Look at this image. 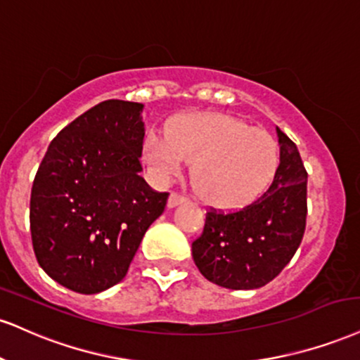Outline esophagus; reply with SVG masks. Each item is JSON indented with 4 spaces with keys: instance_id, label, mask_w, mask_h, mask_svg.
<instances>
[{
    "instance_id": "obj_1",
    "label": "esophagus",
    "mask_w": 360,
    "mask_h": 360,
    "mask_svg": "<svg viewBox=\"0 0 360 360\" xmlns=\"http://www.w3.org/2000/svg\"><path fill=\"white\" fill-rule=\"evenodd\" d=\"M186 198L183 194H177V193H171V196L167 199V207H176L177 205H181V202H184Z\"/></svg>"
}]
</instances>
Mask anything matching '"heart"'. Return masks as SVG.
<instances>
[{"instance_id": "b5f03b06", "label": "heart", "mask_w": 360, "mask_h": 360, "mask_svg": "<svg viewBox=\"0 0 360 360\" xmlns=\"http://www.w3.org/2000/svg\"><path fill=\"white\" fill-rule=\"evenodd\" d=\"M194 161L198 193L214 206L248 202L270 183L278 146L270 134L223 114H186L166 131H150L144 162L159 183H167Z\"/></svg>"}]
</instances>
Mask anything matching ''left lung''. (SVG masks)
Returning a JSON list of instances; mask_svg holds the SVG:
<instances>
[{"label": "left lung", "instance_id": "obj_1", "mask_svg": "<svg viewBox=\"0 0 360 360\" xmlns=\"http://www.w3.org/2000/svg\"><path fill=\"white\" fill-rule=\"evenodd\" d=\"M280 164L262 196L238 211L211 210L193 259L219 287L253 290L288 265L302 243L307 218V171L297 146L276 127Z\"/></svg>", "mask_w": 360, "mask_h": 360}]
</instances>
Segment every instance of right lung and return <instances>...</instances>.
<instances>
[{
    "instance_id": "right-lung-1",
    "label": "right lung",
    "mask_w": 360,
    "mask_h": 360,
    "mask_svg": "<svg viewBox=\"0 0 360 360\" xmlns=\"http://www.w3.org/2000/svg\"><path fill=\"white\" fill-rule=\"evenodd\" d=\"M144 105L105 101L50 142L34 176L30 228L38 263L65 288L103 292L127 275L167 193L141 177Z\"/></svg>"
}]
</instances>
